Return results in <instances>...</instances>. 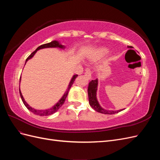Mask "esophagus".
I'll return each instance as SVG.
<instances>
[{
	"label": "esophagus",
	"mask_w": 160,
	"mask_h": 160,
	"mask_svg": "<svg viewBox=\"0 0 160 160\" xmlns=\"http://www.w3.org/2000/svg\"><path fill=\"white\" fill-rule=\"evenodd\" d=\"M85 77H86L88 79H91L92 78V75H91V72L90 70L88 69L85 72Z\"/></svg>",
	"instance_id": "esophagus-1"
}]
</instances>
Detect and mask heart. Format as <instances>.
Listing matches in <instances>:
<instances>
[{
  "instance_id": "b5f03b06",
  "label": "heart",
  "mask_w": 160,
  "mask_h": 160,
  "mask_svg": "<svg viewBox=\"0 0 160 160\" xmlns=\"http://www.w3.org/2000/svg\"><path fill=\"white\" fill-rule=\"evenodd\" d=\"M109 52L108 49L106 47H100L99 49H96L92 54L91 55L89 59L93 61H99L101 59H102Z\"/></svg>"
}]
</instances>
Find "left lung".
<instances>
[{"label":"left lung","instance_id":"1","mask_svg":"<svg viewBox=\"0 0 160 160\" xmlns=\"http://www.w3.org/2000/svg\"><path fill=\"white\" fill-rule=\"evenodd\" d=\"M128 47L132 48V46H128ZM98 79L92 80L89 82V85H88V89L89 103V105L92 108H93L94 110L101 113L111 115V114L117 113L124 109H122L116 110V111L107 110L101 107L98 102V98H97V91H98Z\"/></svg>","mask_w":160,"mask_h":160}]
</instances>
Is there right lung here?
<instances>
[{"mask_svg":"<svg viewBox=\"0 0 160 160\" xmlns=\"http://www.w3.org/2000/svg\"><path fill=\"white\" fill-rule=\"evenodd\" d=\"M46 48H59V49H65V46L62 45L61 43L58 41H52L49 43H46V44H44V45H42L41 46H39L38 47H37V49L32 52L31 54L28 57L27 59H26V61H25V64L26 62L29 60L31 59H32V58L33 57V56L35 55V53L37 52V51L40 50V49H46ZM78 76L77 75H74L72 77V78L69 82V85L68 87H67V89L66 90V91L65 92V93L63 94V95L62 96V98L59 100V101L58 102L52 106V108H49V109H34L32 108V107H31V106L28 105L26 101L25 100V99H24L23 96L21 93V89L20 88H19V93H20V95H21V99L22 101V102L24 103V105H25L26 106V108L29 110L30 111H31L32 113H33L35 115H40V116H47V115H52L53 113H55V112H57V111L59 110V109L60 108H61V106L63 105L66 99V98L67 96V94H68L69 93V91L71 88V87L72 86V85L73 84V82L75 79L76 77ZM21 77L20 78V83H21Z\"/></svg>","mask_w":160,"mask_h":160,"instance_id":"obj_1","label":"right lung"}]
</instances>
